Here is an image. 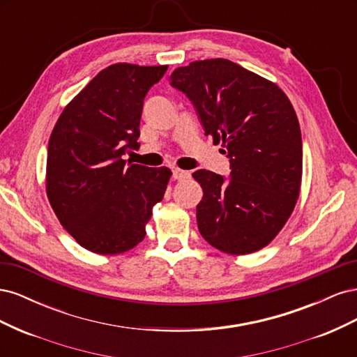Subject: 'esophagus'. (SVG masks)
Listing matches in <instances>:
<instances>
[{
	"instance_id": "1",
	"label": "esophagus",
	"mask_w": 357,
	"mask_h": 357,
	"mask_svg": "<svg viewBox=\"0 0 357 357\" xmlns=\"http://www.w3.org/2000/svg\"><path fill=\"white\" fill-rule=\"evenodd\" d=\"M172 177H174V180H183V178L190 177V174L188 171H183L180 168H174V169H172Z\"/></svg>"
}]
</instances>
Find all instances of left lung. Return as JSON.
<instances>
[{"mask_svg": "<svg viewBox=\"0 0 357 357\" xmlns=\"http://www.w3.org/2000/svg\"><path fill=\"white\" fill-rule=\"evenodd\" d=\"M169 80L231 164L229 178L207 169L192 174L204 192L197 205L201 235L223 253L261 250L299 197L302 138L294 107L275 83L222 58L190 62Z\"/></svg>", "mask_w": 357, "mask_h": 357, "instance_id": "obj_1", "label": "left lung"}]
</instances>
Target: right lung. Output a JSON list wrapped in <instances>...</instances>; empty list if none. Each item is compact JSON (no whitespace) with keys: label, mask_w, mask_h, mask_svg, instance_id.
<instances>
[{"label":"right lung","mask_w":357,"mask_h":357,"mask_svg":"<svg viewBox=\"0 0 357 357\" xmlns=\"http://www.w3.org/2000/svg\"><path fill=\"white\" fill-rule=\"evenodd\" d=\"M168 66L114 63L63 109L47 147L46 190L56 218L82 247L98 255L131 250L144 240L153 205L172 172L126 164L138 149L144 98Z\"/></svg>","instance_id":"1"}]
</instances>
